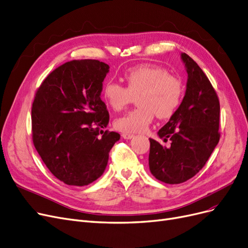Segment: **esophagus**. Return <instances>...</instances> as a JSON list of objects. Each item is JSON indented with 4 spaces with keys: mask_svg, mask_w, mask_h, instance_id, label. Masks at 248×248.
<instances>
[{
    "mask_svg": "<svg viewBox=\"0 0 248 248\" xmlns=\"http://www.w3.org/2000/svg\"><path fill=\"white\" fill-rule=\"evenodd\" d=\"M122 136H123V138L125 139V140H130V139H132L135 137L133 134H130V133H123Z\"/></svg>",
    "mask_w": 248,
    "mask_h": 248,
    "instance_id": "34e87169",
    "label": "esophagus"
}]
</instances>
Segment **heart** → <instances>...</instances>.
Masks as SVG:
<instances>
[{
	"instance_id": "obj_1",
	"label": "heart",
	"mask_w": 248,
	"mask_h": 248,
	"mask_svg": "<svg viewBox=\"0 0 248 248\" xmlns=\"http://www.w3.org/2000/svg\"><path fill=\"white\" fill-rule=\"evenodd\" d=\"M126 87L113 80L106 81L102 97L105 103L115 111L124 109L138 95V107L115 119L117 130L124 133H140L147 129L155 114L166 119L173 115L179 108L184 87L182 81L170 76L167 69L142 64L127 69L124 73Z\"/></svg>"
}]
</instances>
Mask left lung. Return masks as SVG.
I'll use <instances>...</instances> for the list:
<instances>
[{
	"mask_svg": "<svg viewBox=\"0 0 248 248\" xmlns=\"http://www.w3.org/2000/svg\"><path fill=\"white\" fill-rule=\"evenodd\" d=\"M181 59L188 73L185 96L157 135L170 147L150 140L149 169L157 180L180 184L204 167L219 140V102L198 64L186 53Z\"/></svg>",
	"mask_w": 248,
	"mask_h": 248,
	"instance_id": "1",
	"label": "left lung"
}]
</instances>
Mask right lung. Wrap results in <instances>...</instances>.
Instances as JSON below:
<instances>
[{"mask_svg":"<svg viewBox=\"0 0 248 248\" xmlns=\"http://www.w3.org/2000/svg\"><path fill=\"white\" fill-rule=\"evenodd\" d=\"M109 65L72 60L45 78L32 109V141L46 167L61 182L86 186L103 175L109 152L121 135L109 123L101 100Z\"/></svg>","mask_w":248,"mask_h":248,"instance_id":"add662e5","label":"right lung"}]
</instances>
